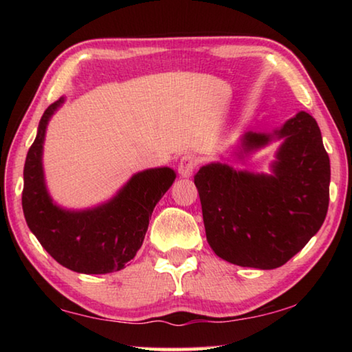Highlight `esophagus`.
<instances>
[{
    "label": "esophagus",
    "mask_w": 352,
    "mask_h": 352,
    "mask_svg": "<svg viewBox=\"0 0 352 352\" xmlns=\"http://www.w3.org/2000/svg\"><path fill=\"white\" fill-rule=\"evenodd\" d=\"M195 166H197V160L192 155H183L180 158V163H178V174L184 178H189L192 175Z\"/></svg>",
    "instance_id": "34e87169"
}]
</instances>
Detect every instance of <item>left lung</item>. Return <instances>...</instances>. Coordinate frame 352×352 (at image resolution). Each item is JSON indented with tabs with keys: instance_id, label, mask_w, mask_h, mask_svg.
<instances>
[{
	"instance_id": "8db88e82",
	"label": "left lung",
	"mask_w": 352,
	"mask_h": 352,
	"mask_svg": "<svg viewBox=\"0 0 352 352\" xmlns=\"http://www.w3.org/2000/svg\"><path fill=\"white\" fill-rule=\"evenodd\" d=\"M275 140L281 146L270 174L210 163L194 177L206 241L231 264L261 270L281 267L324 222L331 164L317 121L298 111L272 133H243L234 155L243 160Z\"/></svg>"
}]
</instances>
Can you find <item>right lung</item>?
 I'll list each match as a JSON object with an SVG mask.
<instances>
[{"label":"right lung","mask_w":352,"mask_h":352,"mask_svg":"<svg viewBox=\"0 0 352 352\" xmlns=\"http://www.w3.org/2000/svg\"><path fill=\"white\" fill-rule=\"evenodd\" d=\"M63 102L60 98L45 110L28 152L21 197L26 223L41 247L67 269L85 275L118 272L141 248L148 217L177 175L170 168L146 169L136 172L116 195L98 206H58L46 188L43 144L50 119Z\"/></svg>","instance_id":"add662e5"}]
</instances>
